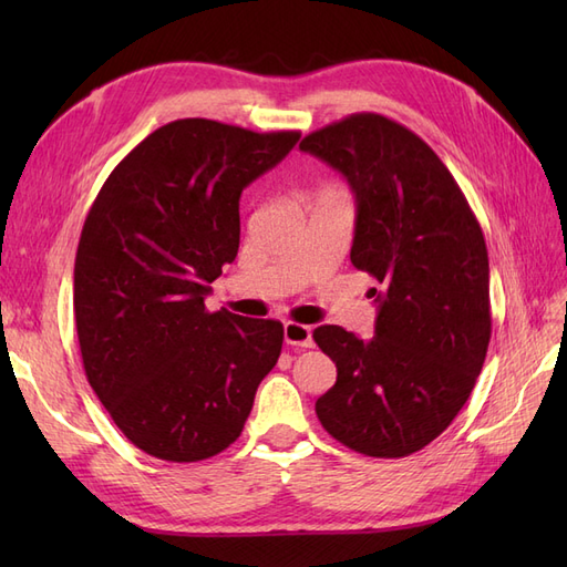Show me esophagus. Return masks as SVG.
Here are the masks:
<instances>
[{"label": "esophagus", "mask_w": 567, "mask_h": 567, "mask_svg": "<svg viewBox=\"0 0 567 567\" xmlns=\"http://www.w3.org/2000/svg\"><path fill=\"white\" fill-rule=\"evenodd\" d=\"M284 340L288 342V346H296V348H312L315 346L310 326L296 323V321L284 323Z\"/></svg>", "instance_id": "obj_1"}]
</instances>
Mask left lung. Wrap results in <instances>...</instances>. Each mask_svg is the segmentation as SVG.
I'll return each instance as SVG.
<instances>
[{
	"label": "left lung",
	"instance_id": "left-lung-1",
	"mask_svg": "<svg viewBox=\"0 0 567 567\" xmlns=\"http://www.w3.org/2000/svg\"><path fill=\"white\" fill-rule=\"evenodd\" d=\"M357 200L350 260L379 281L375 336L319 326L338 379L315 409L326 433L375 458L431 444L471 398L492 336L480 221L437 153L379 113H352L300 142Z\"/></svg>",
	"mask_w": 567,
	"mask_h": 567
}]
</instances>
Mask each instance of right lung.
Wrapping results in <instances>:
<instances>
[{
    "mask_svg": "<svg viewBox=\"0 0 567 567\" xmlns=\"http://www.w3.org/2000/svg\"><path fill=\"white\" fill-rule=\"evenodd\" d=\"M300 132H252L184 117L115 165L75 255V326L87 381L142 452L194 463L241 435L284 326L205 296L241 238L238 198Z\"/></svg>",
    "mask_w": 567,
    "mask_h": 567,
    "instance_id": "1",
    "label": "right lung"
}]
</instances>
